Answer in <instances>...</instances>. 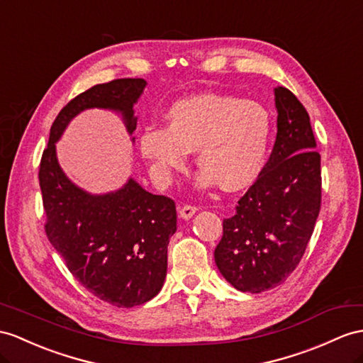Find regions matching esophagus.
<instances>
[{
    "label": "esophagus",
    "instance_id": "1",
    "mask_svg": "<svg viewBox=\"0 0 363 363\" xmlns=\"http://www.w3.org/2000/svg\"><path fill=\"white\" fill-rule=\"evenodd\" d=\"M199 211L197 206H191V205H183L180 209H179V216L184 220H189L196 212Z\"/></svg>",
    "mask_w": 363,
    "mask_h": 363
}]
</instances>
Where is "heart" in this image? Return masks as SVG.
<instances>
[{
	"instance_id": "heart-1",
	"label": "heart",
	"mask_w": 363,
	"mask_h": 363,
	"mask_svg": "<svg viewBox=\"0 0 363 363\" xmlns=\"http://www.w3.org/2000/svg\"><path fill=\"white\" fill-rule=\"evenodd\" d=\"M166 125L143 128L140 152L157 182L169 184L196 151L201 186L218 182L225 191H242L267 164L272 117L259 101L225 94H200L174 103Z\"/></svg>"
}]
</instances>
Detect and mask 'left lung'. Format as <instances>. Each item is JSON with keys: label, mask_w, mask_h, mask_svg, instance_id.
<instances>
[{"label": "left lung", "mask_w": 363, "mask_h": 363, "mask_svg": "<svg viewBox=\"0 0 363 363\" xmlns=\"http://www.w3.org/2000/svg\"><path fill=\"white\" fill-rule=\"evenodd\" d=\"M277 137L268 163L214 251L220 274L242 293L279 286L303 257L320 211V154L309 115L286 87L274 89Z\"/></svg>", "instance_id": "obj_1"}]
</instances>
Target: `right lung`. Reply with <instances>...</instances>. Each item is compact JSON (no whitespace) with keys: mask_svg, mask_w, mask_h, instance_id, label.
<instances>
[{"mask_svg":"<svg viewBox=\"0 0 363 363\" xmlns=\"http://www.w3.org/2000/svg\"><path fill=\"white\" fill-rule=\"evenodd\" d=\"M146 84L143 78H120L69 101L50 128L38 174L49 242L79 284L118 308L143 305L160 293L167 245L177 231L175 203L147 192L132 177L117 191L82 189L61 169L57 143L69 123L86 109L118 113L134 143V106Z\"/></svg>","mask_w":363,"mask_h":363,"instance_id":"1","label":"right lung"}]
</instances>
